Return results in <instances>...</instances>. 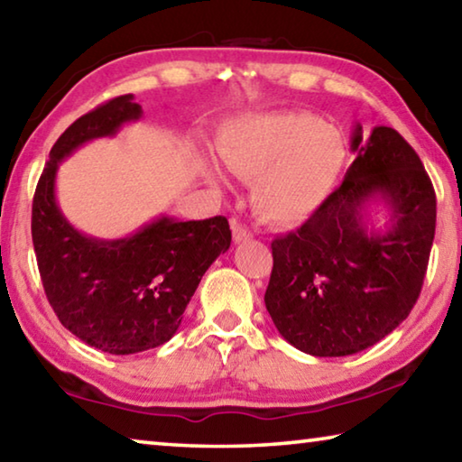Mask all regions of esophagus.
<instances>
[{"mask_svg":"<svg viewBox=\"0 0 462 462\" xmlns=\"http://www.w3.org/2000/svg\"><path fill=\"white\" fill-rule=\"evenodd\" d=\"M232 232H234V240L236 242H245L248 238H253V232H250L248 228H245V226L238 224L236 220L232 222Z\"/></svg>","mask_w":462,"mask_h":462,"instance_id":"34e87169","label":"esophagus"}]
</instances>
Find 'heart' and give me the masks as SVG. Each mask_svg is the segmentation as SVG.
Returning <instances> with one entry per match:
<instances>
[{
  "label": "heart",
  "instance_id": "b5f03b06",
  "mask_svg": "<svg viewBox=\"0 0 462 462\" xmlns=\"http://www.w3.org/2000/svg\"><path fill=\"white\" fill-rule=\"evenodd\" d=\"M217 154L226 169L254 183V208L277 224L314 212L346 161L338 132L308 112L245 116L220 132Z\"/></svg>",
  "mask_w": 462,
  "mask_h": 462
}]
</instances>
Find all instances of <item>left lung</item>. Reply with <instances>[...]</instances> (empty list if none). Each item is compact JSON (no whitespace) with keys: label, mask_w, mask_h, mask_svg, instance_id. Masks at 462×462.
Segmentation results:
<instances>
[{"label":"left lung","mask_w":462,"mask_h":462,"mask_svg":"<svg viewBox=\"0 0 462 462\" xmlns=\"http://www.w3.org/2000/svg\"><path fill=\"white\" fill-rule=\"evenodd\" d=\"M356 159L306 224L271 242L264 306L279 334L314 356H348L393 332L416 306L436 230V193L400 132L355 128ZM381 199L390 228L369 231L364 208Z\"/></svg>","instance_id":"left-lung-1"}]
</instances>
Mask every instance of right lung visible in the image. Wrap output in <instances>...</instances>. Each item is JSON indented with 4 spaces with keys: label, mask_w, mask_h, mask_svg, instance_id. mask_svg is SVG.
Returning <instances> with one entry per match:
<instances>
[{
    "label": "right lung",
    "mask_w": 462,
    "mask_h": 462,
    "mask_svg": "<svg viewBox=\"0 0 462 462\" xmlns=\"http://www.w3.org/2000/svg\"><path fill=\"white\" fill-rule=\"evenodd\" d=\"M140 116L143 107L128 93L75 120L54 143L32 201V242L46 300L69 332L109 355L143 353L171 340L203 273L232 242L224 216L191 222L162 216L126 238L99 240L60 214L54 198L59 162Z\"/></svg>",
    "instance_id": "1"
}]
</instances>
